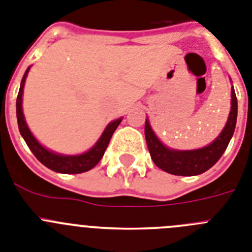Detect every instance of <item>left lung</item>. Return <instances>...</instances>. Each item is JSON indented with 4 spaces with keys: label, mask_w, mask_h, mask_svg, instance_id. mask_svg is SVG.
Here are the masks:
<instances>
[{
    "label": "left lung",
    "mask_w": 252,
    "mask_h": 252,
    "mask_svg": "<svg viewBox=\"0 0 252 252\" xmlns=\"http://www.w3.org/2000/svg\"><path fill=\"white\" fill-rule=\"evenodd\" d=\"M231 112L224 128L216 140L208 147L195 150H175L169 149L160 143L154 131L150 127L149 121H145V139L150 157L157 167L167 173L176 176H196L201 175L219 160L223 156L229 141L233 136L236 121H237V98L232 87L231 90Z\"/></svg>",
    "instance_id": "obj_1"
}]
</instances>
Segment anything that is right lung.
<instances>
[{
    "label": "right lung",
    "mask_w": 252,
    "mask_h": 252,
    "mask_svg": "<svg viewBox=\"0 0 252 252\" xmlns=\"http://www.w3.org/2000/svg\"><path fill=\"white\" fill-rule=\"evenodd\" d=\"M29 68L25 71V74L23 76V80L20 84V90H19L18 99H16V117H18V125L19 131H20L21 136L24 137V140L32 150L35 158L39 160L42 164H44L47 168L52 169L59 173H66V175H75V173H83L89 169L94 168L99 160L102 159L103 154H104L105 149L108 147L109 140H111L112 135L115 132L116 128L118 127V125L121 124L122 118H118L116 121H112L111 124L105 127L103 131L102 136L99 137V140L96 141L95 145L87 153L80 154V156H62V154H57L51 150L46 149V148L40 145L38 143L33 134L30 132L29 127H28L27 122H25V117L23 113V92H24V84H25V79L29 72Z\"/></svg>",
    "instance_id": "right-lung-1"
}]
</instances>
